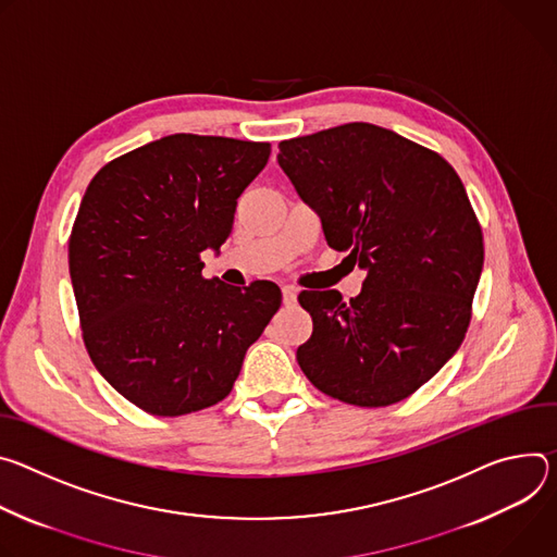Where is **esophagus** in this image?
<instances>
[{"instance_id": "34e87169", "label": "esophagus", "mask_w": 557, "mask_h": 557, "mask_svg": "<svg viewBox=\"0 0 557 557\" xmlns=\"http://www.w3.org/2000/svg\"><path fill=\"white\" fill-rule=\"evenodd\" d=\"M283 302L285 305H294L296 302V294H298V289L296 287H292V285H283Z\"/></svg>"}]
</instances>
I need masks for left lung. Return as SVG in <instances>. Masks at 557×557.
I'll list each match as a JSON object with an SVG mask.
<instances>
[{
    "mask_svg": "<svg viewBox=\"0 0 557 557\" xmlns=\"http://www.w3.org/2000/svg\"><path fill=\"white\" fill-rule=\"evenodd\" d=\"M278 165L323 223L327 245L367 272L349 302L300 292L314 332L302 374L356 407H387L456 354L484 263L482 230L456 170L374 123L278 144Z\"/></svg>",
    "mask_w": 557,
    "mask_h": 557,
    "instance_id": "left-lung-1",
    "label": "left lung"
}]
</instances>
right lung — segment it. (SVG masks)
<instances>
[{"label": "right lung", "instance_id": "1", "mask_svg": "<svg viewBox=\"0 0 557 557\" xmlns=\"http://www.w3.org/2000/svg\"><path fill=\"white\" fill-rule=\"evenodd\" d=\"M270 144L170 135L106 163L82 199L69 268L99 374L152 416L223 400L281 307L270 281L203 278V250L230 236L236 199Z\"/></svg>", "mask_w": 557, "mask_h": 557}]
</instances>
